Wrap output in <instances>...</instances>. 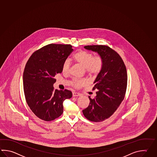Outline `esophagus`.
Masks as SVG:
<instances>
[{
	"mask_svg": "<svg viewBox=\"0 0 157 157\" xmlns=\"http://www.w3.org/2000/svg\"><path fill=\"white\" fill-rule=\"evenodd\" d=\"M80 94L79 93H76V92H73V97H77V96H79Z\"/></svg>",
	"mask_w": 157,
	"mask_h": 157,
	"instance_id": "esophagus-1",
	"label": "esophagus"
}]
</instances>
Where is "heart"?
<instances>
[{
  "mask_svg": "<svg viewBox=\"0 0 157 157\" xmlns=\"http://www.w3.org/2000/svg\"><path fill=\"white\" fill-rule=\"evenodd\" d=\"M74 61L84 68L85 71L90 77L98 75L102 69L103 65V58L100 55L93 56L88 51L80 50L74 55ZM71 63L69 60H65L62 65V71L64 74L69 72ZM88 83L86 79H74L71 84L75 88H80Z\"/></svg>",
  "mask_w": 157,
  "mask_h": 157,
  "instance_id": "1",
  "label": "heart"
}]
</instances>
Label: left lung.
I'll return each mask as SVG.
<instances>
[{"mask_svg": "<svg viewBox=\"0 0 157 157\" xmlns=\"http://www.w3.org/2000/svg\"><path fill=\"white\" fill-rule=\"evenodd\" d=\"M87 50L95 51L102 56V69L94 81L93 90H97L96 96H89V106L83 110L88 120L101 122L115 112L124 99L127 88L126 67L118 53L106 45H88Z\"/></svg>", "mask_w": 157, "mask_h": 157, "instance_id": "obj_1", "label": "left lung"}]
</instances>
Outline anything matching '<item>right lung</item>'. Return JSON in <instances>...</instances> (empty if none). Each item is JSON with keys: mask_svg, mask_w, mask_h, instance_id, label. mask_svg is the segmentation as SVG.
Instances as JSON below:
<instances>
[{"mask_svg": "<svg viewBox=\"0 0 157 157\" xmlns=\"http://www.w3.org/2000/svg\"><path fill=\"white\" fill-rule=\"evenodd\" d=\"M72 46L51 44L35 51L27 62L23 75L26 102L37 117L52 121L63 112V102L72 97L69 90H55L56 74L73 51Z\"/></svg>", "mask_w": 157, "mask_h": 157, "instance_id": "1", "label": "right lung"}]
</instances>
